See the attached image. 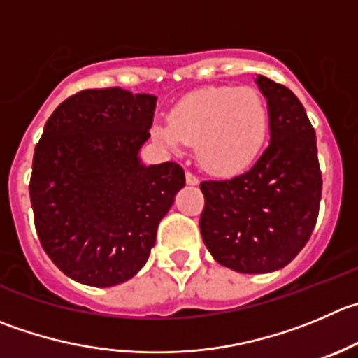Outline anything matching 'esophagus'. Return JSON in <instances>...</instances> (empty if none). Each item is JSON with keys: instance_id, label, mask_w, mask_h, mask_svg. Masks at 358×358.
<instances>
[{"instance_id": "34e87169", "label": "esophagus", "mask_w": 358, "mask_h": 358, "mask_svg": "<svg viewBox=\"0 0 358 358\" xmlns=\"http://www.w3.org/2000/svg\"><path fill=\"white\" fill-rule=\"evenodd\" d=\"M186 182H188L189 186H196L199 185V177L195 176V173H192V172H186Z\"/></svg>"}]
</instances>
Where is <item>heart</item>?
<instances>
[{"label":"heart","mask_w":358,"mask_h":358,"mask_svg":"<svg viewBox=\"0 0 358 358\" xmlns=\"http://www.w3.org/2000/svg\"><path fill=\"white\" fill-rule=\"evenodd\" d=\"M268 134V108L250 87H206L189 93L156 122L152 135L172 151L196 145L200 165L216 176L246 170L260 155Z\"/></svg>","instance_id":"heart-1"}]
</instances>
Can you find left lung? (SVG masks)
Segmentation results:
<instances>
[{
  "mask_svg": "<svg viewBox=\"0 0 358 358\" xmlns=\"http://www.w3.org/2000/svg\"><path fill=\"white\" fill-rule=\"evenodd\" d=\"M271 142L253 166L227 181H203L200 232L223 267L265 274L290 264L311 237L322 199L315 128L288 87L258 75Z\"/></svg>",
  "mask_w": 358,
  "mask_h": 358,
  "instance_id": "8db88e82",
  "label": "left lung"
}]
</instances>
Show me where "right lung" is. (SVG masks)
<instances>
[{
  "mask_svg": "<svg viewBox=\"0 0 358 358\" xmlns=\"http://www.w3.org/2000/svg\"><path fill=\"white\" fill-rule=\"evenodd\" d=\"M156 100L121 87L84 90L47 119L29 196L42 248L77 283L107 288L134 278L185 188L177 163L148 166L138 156Z\"/></svg>",
  "mask_w": 358,
  "mask_h": 358,
  "instance_id": "add662e5",
  "label": "right lung"
}]
</instances>
